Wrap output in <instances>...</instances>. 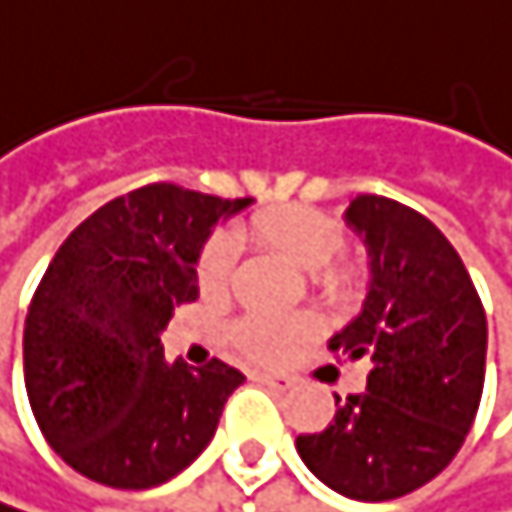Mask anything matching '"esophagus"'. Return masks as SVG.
I'll return each mask as SVG.
<instances>
[{"mask_svg": "<svg viewBox=\"0 0 512 512\" xmlns=\"http://www.w3.org/2000/svg\"><path fill=\"white\" fill-rule=\"evenodd\" d=\"M258 382H264L270 388H279V391H288L294 385L291 376H279V373H258Z\"/></svg>", "mask_w": 512, "mask_h": 512, "instance_id": "esophagus-1", "label": "esophagus"}]
</instances>
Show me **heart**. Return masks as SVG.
I'll return each mask as SVG.
<instances>
[{"label": "heart", "instance_id": "1", "mask_svg": "<svg viewBox=\"0 0 512 512\" xmlns=\"http://www.w3.org/2000/svg\"><path fill=\"white\" fill-rule=\"evenodd\" d=\"M245 236L273 248L288 264H294L303 273H312L315 285H321L331 294H343L355 285V273L334 258L343 248L340 227L312 209L291 206L279 212L258 215L248 221ZM236 267V242L227 233H218L206 242L200 261H197V288L206 300H215L227 291L230 276ZM309 334V324L300 318H273V315H254L236 324L233 343L239 352H245L254 361H282L291 355V349Z\"/></svg>", "mask_w": 512, "mask_h": 512}]
</instances>
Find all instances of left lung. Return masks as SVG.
<instances>
[{"mask_svg":"<svg viewBox=\"0 0 512 512\" xmlns=\"http://www.w3.org/2000/svg\"><path fill=\"white\" fill-rule=\"evenodd\" d=\"M346 224L370 254V288L331 352L370 358L367 391L337 397L334 422L300 434L315 477L355 501L431 483L461 449L486 379V309L452 242L416 209L361 194Z\"/></svg>","mask_w":512,"mask_h":512,"instance_id":"obj_1","label":"left lung"}]
</instances>
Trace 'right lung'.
<instances>
[{
	"label": "right lung",
	"mask_w": 512,
	"mask_h": 512,
	"mask_svg": "<svg viewBox=\"0 0 512 512\" xmlns=\"http://www.w3.org/2000/svg\"><path fill=\"white\" fill-rule=\"evenodd\" d=\"M251 200L145 185L96 209L60 245L23 327V382L48 446L81 477L151 489L215 437L245 376L212 358L166 361L160 334L197 300L212 227Z\"/></svg>",
	"instance_id": "obj_1"
}]
</instances>
